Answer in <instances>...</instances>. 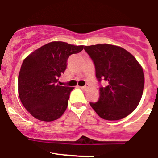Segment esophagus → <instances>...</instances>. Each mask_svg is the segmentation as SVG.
<instances>
[{
  "label": "esophagus",
  "instance_id": "1",
  "mask_svg": "<svg viewBox=\"0 0 158 158\" xmlns=\"http://www.w3.org/2000/svg\"><path fill=\"white\" fill-rule=\"evenodd\" d=\"M89 85L86 84V85H85L84 86H82V87H80V88L82 89V90H84V91H86V90H87V89H89Z\"/></svg>",
  "mask_w": 158,
  "mask_h": 158
}]
</instances>
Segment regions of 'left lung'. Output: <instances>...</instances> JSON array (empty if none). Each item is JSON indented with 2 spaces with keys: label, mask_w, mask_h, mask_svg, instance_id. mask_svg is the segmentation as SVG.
I'll list each match as a JSON object with an SVG mask.
<instances>
[{
  "label": "left lung",
  "mask_w": 158,
  "mask_h": 158,
  "mask_svg": "<svg viewBox=\"0 0 158 158\" xmlns=\"http://www.w3.org/2000/svg\"><path fill=\"white\" fill-rule=\"evenodd\" d=\"M93 60L100 86V98L89 105L101 118L118 120L131 113L141 100L144 72L137 60L124 49L109 44L84 46Z\"/></svg>",
  "instance_id": "8db88e82"
}]
</instances>
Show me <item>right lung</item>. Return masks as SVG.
<instances>
[{"mask_svg": "<svg viewBox=\"0 0 158 158\" xmlns=\"http://www.w3.org/2000/svg\"><path fill=\"white\" fill-rule=\"evenodd\" d=\"M83 45L52 42L34 51L24 60L18 78L21 102L35 118L52 121L63 115L74 87L58 85L67 69L69 56L81 52Z\"/></svg>", "mask_w": 158, "mask_h": 158, "instance_id": "add662e5", "label": "right lung"}]
</instances>
